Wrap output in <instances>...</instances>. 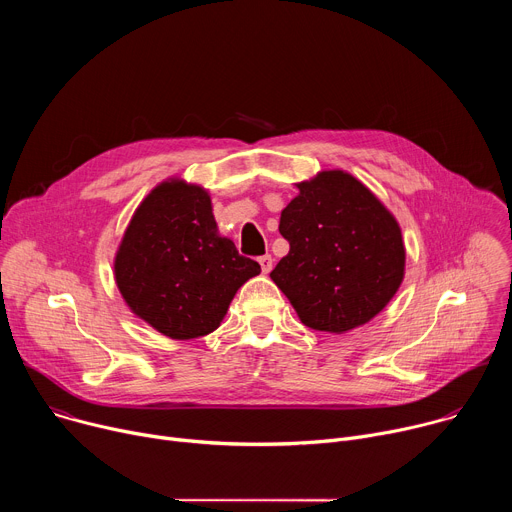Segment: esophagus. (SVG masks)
<instances>
[{
  "instance_id": "1",
  "label": "esophagus",
  "mask_w": 512,
  "mask_h": 512,
  "mask_svg": "<svg viewBox=\"0 0 512 512\" xmlns=\"http://www.w3.org/2000/svg\"><path fill=\"white\" fill-rule=\"evenodd\" d=\"M259 265H261L263 273H269V271L273 269V257H271V255H263V257H259Z\"/></svg>"
}]
</instances>
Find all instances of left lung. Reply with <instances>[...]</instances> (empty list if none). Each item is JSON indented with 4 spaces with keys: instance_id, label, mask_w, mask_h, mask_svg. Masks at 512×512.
Segmentation results:
<instances>
[{
    "instance_id": "left-lung-1",
    "label": "left lung",
    "mask_w": 512,
    "mask_h": 512,
    "mask_svg": "<svg viewBox=\"0 0 512 512\" xmlns=\"http://www.w3.org/2000/svg\"><path fill=\"white\" fill-rule=\"evenodd\" d=\"M279 218L289 253L269 273L300 320L342 334L375 318L397 294L405 247L395 216L342 170L298 184Z\"/></svg>"
}]
</instances>
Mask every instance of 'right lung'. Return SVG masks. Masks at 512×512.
Instances as JSON below:
<instances>
[{
  "label": "right lung",
  "mask_w": 512,
  "mask_h": 512,
  "mask_svg": "<svg viewBox=\"0 0 512 512\" xmlns=\"http://www.w3.org/2000/svg\"><path fill=\"white\" fill-rule=\"evenodd\" d=\"M257 261L218 235L210 196L184 180L156 186L137 206L115 255V281L135 316L174 340L221 326Z\"/></svg>",
  "instance_id": "obj_1"
}]
</instances>
